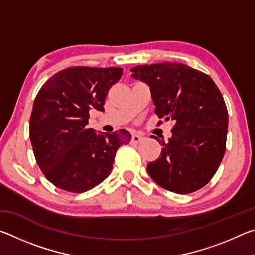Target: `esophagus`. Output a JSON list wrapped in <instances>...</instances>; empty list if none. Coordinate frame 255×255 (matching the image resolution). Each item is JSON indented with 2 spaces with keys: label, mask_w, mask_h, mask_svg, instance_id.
Listing matches in <instances>:
<instances>
[{
  "label": "esophagus",
  "mask_w": 255,
  "mask_h": 255,
  "mask_svg": "<svg viewBox=\"0 0 255 255\" xmlns=\"http://www.w3.org/2000/svg\"><path fill=\"white\" fill-rule=\"evenodd\" d=\"M141 139H143V137L137 135V133H132V136H131V143L132 144H138Z\"/></svg>",
  "instance_id": "esophagus-1"
}]
</instances>
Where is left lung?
<instances>
[{
    "mask_svg": "<svg viewBox=\"0 0 255 255\" xmlns=\"http://www.w3.org/2000/svg\"><path fill=\"white\" fill-rule=\"evenodd\" d=\"M131 77L149 86L155 112L173 120L169 141L158 140L161 155L147 164L150 178L175 193H191L209 182L226 149L228 112L209 75L181 63L131 68Z\"/></svg>",
    "mask_w": 255,
    "mask_h": 255,
    "instance_id": "8db88e82",
    "label": "left lung"
}]
</instances>
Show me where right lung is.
Instances as JSON below:
<instances>
[{"label": "right lung", "mask_w": 255, "mask_h": 255, "mask_svg": "<svg viewBox=\"0 0 255 255\" xmlns=\"http://www.w3.org/2000/svg\"><path fill=\"white\" fill-rule=\"evenodd\" d=\"M122 67H70L56 73L34 99L29 124L37 164L51 183L70 192H85L108 178L116 152L131 135L88 127L89 111H103L108 91Z\"/></svg>", "instance_id": "1"}]
</instances>
